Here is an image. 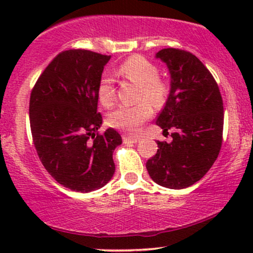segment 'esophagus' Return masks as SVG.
Masks as SVG:
<instances>
[{"mask_svg":"<svg viewBox=\"0 0 253 253\" xmlns=\"http://www.w3.org/2000/svg\"><path fill=\"white\" fill-rule=\"evenodd\" d=\"M123 140H124L125 144H134V143H138L139 138H136V136H127V135H124V136H123Z\"/></svg>","mask_w":253,"mask_h":253,"instance_id":"1","label":"esophagus"}]
</instances>
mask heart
Listing matches in <instances>:
<instances>
[{"instance_id": "obj_1", "label": "heart", "mask_w": 253, "mask_h": 253, "mask_svg": "<svg viewBox=\"0 0 253 253\" xmlns=\"http://www.w3.org/2000/svg\"><path fill=\"white\" fill-rule=\"evenodd\" d=\"M121 76L138 84V100L141 102L132 107H120L113 110L108 117V124L114 128L125 130L130 134H138L143 125L152 117L155 107H162L167 101L169 86L158 78V69L153 63L144 57L133 56L119 66ZM97 97L106 107H110L115 101V88L112 77L104 74L97 85Z\"/></svg>"}]
</instances>
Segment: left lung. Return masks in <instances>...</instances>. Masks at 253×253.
Masks as SVG:
<instances>
[{"label": "left lung", "instance_id": "8db88e82", "mask_svg": "<svg viewBox=\"0 0 253 253\" xmlns=\"http://www.w3.org/2000/svg\"><path fill=\"white\" fill-rule=\"evenodd\" d=\"M156 58L167 64L170 92L156 124L172 140L157 141L146 163L151 178L170 189H184L202 178L219 156L223 104L219 86L201 60L178 48H163Z\"/></svg>", "mask_w": 253, "mask_h": 253}]
</instances>
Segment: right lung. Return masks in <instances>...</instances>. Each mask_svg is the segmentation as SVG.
Segmentation results:
<instances>
[{"label": "right lung", "mask_w": 253, "mask_h": 253, "mask_svg": "<svg viewBox=\"0 0 253 253\" xmlns=\"http://www.w3.org/2000/svg\"><path fill=\"white\" fill-rule=\"evenodd\" d=\"M110 56L64 51L48 64L31 92L30 123L36 150L47 172L63 187L89 193L115 172L113 152L123 139L115 129L96 133L97 85Z\"/></svg>", "instance_id": "right-lung-1"}]
</instances>
